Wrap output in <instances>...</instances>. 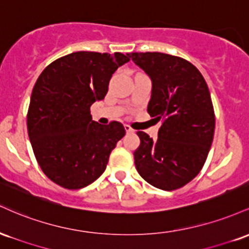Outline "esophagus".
Returning a JSON list of instances; mask_svg holds the SVG:
<instances>
[{
  "label": "esophagus",
  "instance_id": "1",
  "mask_svg": "<svg viewBox=\"0 0 249 249\" xmlns=\"http://www.w3.org/2000/svg\"><path fill=\"white\" fill-rule=\"evenodd\" d=\"M124 127H125V131H126L127 133H134V130L130 126V125H127V124L124 125Z\"/></svg>",
  "mask_w": 249,
  "mask_h": 249
}]
</instances>
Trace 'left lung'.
Returning <instances> with one entry per match:
<instances>
[{
	"label": "left lung",
	"mask_w": 249,
	"mask_h": 249,
	"mask_svg": "<svg viewBox=\"0 0 249 249\" xmlns=\"http://www.w3.org/2000/svg\"><path fill=\"white\" fill-rule=\"evenodd\" d=\"M152 81L147 112L160 121L158 139L138 131L134 164L142 178L164 191L198 176L213 142L215 116L200 71L186 59L162 53H127Z\"/></svg>",
	"instance_id": "1"
}]
</instances>
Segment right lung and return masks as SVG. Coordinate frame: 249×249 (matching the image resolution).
I'll return each mask as SVG.
<instances>
[{
    "mask_svg": "<svg viewBox=\"0 0 249 249\" xmlns=\"http://www.w3.org/2000/svg\"><path fill=\"white\" fill-rule=\"evenodd\" d=\"M128 61L122 53L78 51L50 63L37 78L28 134L39 167L55 184L78 190L107 168L125 128L119 122H93L90 107L104 99L112 73Z\"/></svg>",
    "mask_w": 249,
    "mask_h": 249,
    "instance_id": "right-lung-1",
    "label": "right lung"
}]
</instances>
